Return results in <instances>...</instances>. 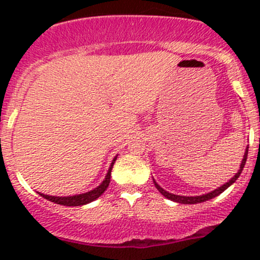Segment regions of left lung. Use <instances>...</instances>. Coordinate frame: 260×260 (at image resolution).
Listing matches in <instances>:
<instances>
[{
    "label": "left lung",
    "mask_w": 260,
    "mask_h": 260,
    "mask_svg": "<svg viewBox=\"0 0 260 260\" xmlns=\"http://www.w3.org/2000/svg\"><path fill=\"white\" fill-rule=\"evenodd\" d=\"M248 148H249V147H248ZM246 157H248V149H246L245 154H244V158H243V161H242V165H240V170H239V171H238V174L235 175V176L233 177V179L230 180L229 182H226V183H225V185H222L221 187L216 188V190L211 191V192L206 193V195H201V196H179V195H174V193H170V192H167V191H165L164 188L159 187V186L157 185L156 181H153L154 186H156L157 190H158L159 192H161L162 195L165 196V198L170 199V200H172V201H176V203H180V204H199V203H204V201L210 200V199L215 198V196H217V195H220V193H221V192H224V191L226 190V188L229 187L230 185H233V183H234L235 181L238 180V177H239L240 174H242L243 167L245 166Z\"/></svg>",
    "instance_id": "8db88e82"
}]
</instances>
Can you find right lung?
<instances>
[{"label": "right lung", "instance_id": "add662e5", "mask_svg": "<svg viewBox=\"0 0 260 260\" xmlns=\"http://www.w3.org/2000/svg\"><path fill=\"white\" fill-rule=\"evenodd\" d=\"M117 159V157L113 159L112 162L111 167L108 170V174H107L106 180L101 183L94 190L89 191L86 193H81V195H75V196H68V198H57V196H48V195H44V193H40L43 198H45L46 200L52 201L55 204H59V205H65V206H80V205H85V204L91 203V201L96 200L104 191L107 190V187L109 186V182H111V172L112 169H113V165Z\"/></svg>", "mask_w": 260, "mask_h": 260}]
</instances>
